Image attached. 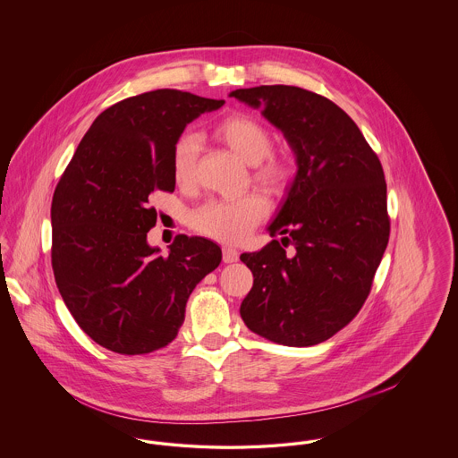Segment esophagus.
Returning <instances> with one entry per match:
<instances>
[{
    "mask_svg": "<svg viewBox=\"0 0 458 458\" xmlns=\"http://www.w3.org/2000/svg\"><path fill=\"white\" fill-rule=\"evenodd\" d=\"M239 250L235 247H223V261L237 262L239 261Z\"/></svg>",
    "mask_w": 458,
    "mask_h": 458,
    "instance_id": "34e87169",
    "label": "esophagus"
}]
</instances>
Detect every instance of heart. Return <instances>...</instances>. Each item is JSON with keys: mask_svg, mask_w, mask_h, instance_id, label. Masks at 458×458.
I'll use <instances>...</instances> for the list:
<instances>
[{"mask_svg": "<svg viewBox=\"0 0 458 458\" xmlns=\"http://www.w3.org/2000/svg\"><path fill=\"white\" fill-rule=\"evenodd\" d=\"M219 139L249 165H258L256 176L264 185L280 189L290 180L288 161L271 151V137L261 123L247 114H233L216 125ZM197 140L194 133H183L174 151V176L176 183L187 185L192 180L196 165ZM267 213V202L259 194H247L239 199H211L192 213L191 223L199 233L223 242H240Z\"/></svg>", "mask_w": 458, "mask_h": 458, "instance_id": "1", "label": "heart"}]
</instances>
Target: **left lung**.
Here are the masks:
<instances>
[{
  "label": "left lung",
  "instance_id": "left-lung-1",
  "mask_svg": "<svg viewBox=\"0 0 458 458\" xmlns=\"http://www.w3.org/2000/svg\"><path fill=\"white\" fill-rule=\"evenodd\" d=\"M230 98L261 109L284 133L297 165L266 228L282 239L240 256L254 275L240 316L275 344L318 345L360 310L388 245L381 163L349 114L319 94L259 86L232 90Z\"/></svg>",
  "mask_w": 458,
  "mask_h": 458
}]
</instances>
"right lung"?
<instances>
[{"mask_svg":"<svg viewBox=\"0 0 458 458\" xmlns=\"http://www.w3.org/2000/svg\"><path fill=\"white\" fill-rule=\"evenodd\" d=\"M225 105L157 89L105 109L81 140L51 202L55 280L70 314L101 347L139 355L168 345L218 243L178 235L148 243L154 192H174V151L197 116Z\"/></svg>","mask_w":458,"mask_h":458,"instance_id":"obj_1","label":"right lung"}]
</instances>
